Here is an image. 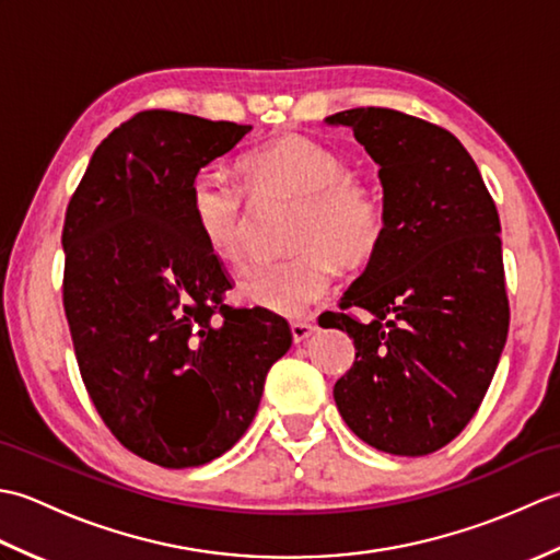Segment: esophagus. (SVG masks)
I'll use <instances>...</instances> for the list:
<instances>
[{
	"mask_svg": "<svg viewBox=\"0 0 560 560\" xmlns=\"http://www.w3.org/2000/svg\"><path fill=\"white\" fill-rule=\"evenodd\" d=\"M315 325L307 323V319H301V323H291V335H293V341L301 343L305 339H311L315 335Z\"/></svg>",
	"mask_w": 560,
	"mask_h": 560,
	"instance_id": "1",
	"label": "esophagus"
}]
</instances>
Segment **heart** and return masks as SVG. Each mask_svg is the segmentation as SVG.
Here are the masks:
<instances>
[{
  "label": "heart",
  "mask_w": 560,
  "mask_h": 560,
  "mask_svg": "<svg viewBox=\"0 0 560 560\" xmlns=\"http://www.w3.org/2000/svg\"><path fill=\"white\" fill-rule=\"evenodd\" d=\"M253 199L293 197L289 259L249 269L237 299L281 317H301L325 299L341 265H363L385 237V217L368 189L349 175L335 149L303 135H279L237 163ZM189 217L209 253L241 265L247 249L249 211L243 189L199 173L189 187Z\"/></svg>",
  "instance_id": "1"
}]
</instances>
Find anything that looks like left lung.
Here are the masks:
<instances>
[{
  "instance_id": "obj_1",
  "label": "left lung",
  "mask_w": 560,
  "mask_h": 560,
  "mask_svg": "<svg viewBox=\"0 0 560 560\" xmlns=\"http://www.w3.org/2000/svg\"><path fill=\"white\" fill-rule=\"evenodd\" d=\"M349 127L377 165L385 237L325 327L353 339L335 401L375 450L445 447L483 401L508 339L501 219L477 163L447 129L389 108L325 117Z\"/></svg>"
}]
</instances>
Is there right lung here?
Here are the masks:
<instances>
[{"label":"right lung","instance_id":"add662e5","mask_svg":"<svg viewBox=\"0 0 560 560\" xmlns=\"http://www.w3.org/2000/svg\"><path fill=\"white\" fill-rule=\"evenodd\" d=\"M249 129L139 113L93 151L67 207L62 291L83 385L113 435L165 469L229 452L291 349L287 319L223 303L231 279L189 217L199 171Z\"/></svg>","mask_w":560,"mask_h":560}]
</instances>
